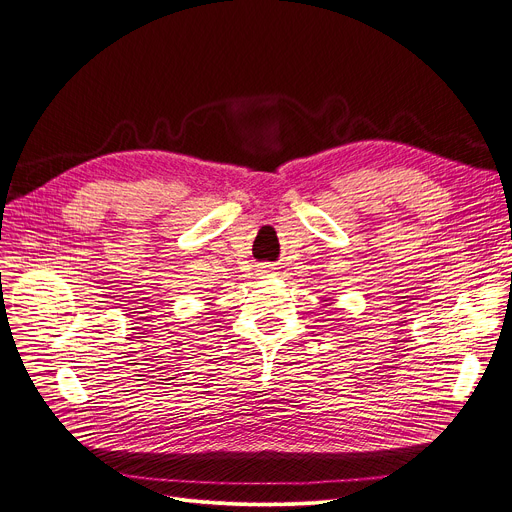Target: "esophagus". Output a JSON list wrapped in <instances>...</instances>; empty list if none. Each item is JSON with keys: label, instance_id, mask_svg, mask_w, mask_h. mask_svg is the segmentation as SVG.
Here are the masks:
<instances>
[{"label": "esophagus", "instance_id": "obj_1", "mask_svg": "<svg viewBox=\"0 0 512 512\" xmlns=\"http://www.w3.org/2000/svg\"><path fill=\"white\" fill-rule=\"evenodd\" d=\"M260 270H262V273H275L273 264H264V266H260Z\"/></svg>", "mask_w": 512, "mask_h": 512}]
</instances>
